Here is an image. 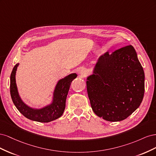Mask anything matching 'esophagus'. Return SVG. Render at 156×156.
<instances>
[{"label": "esophagus", "instance_id": "esophagus-1", "mask_svg": "<svg viewBox=\"0 0 156 156\" xmlns=\"http://www.w3.org/2000/svg\"><path fill=\"white\" fill-rule=\"evenodd\" d=\"M87 69H84V68H81L79 70V74L81 75L82 77L85 76V75H87Z\"/></svg>", "mask_w": 156, "mask_h": 156}]
</instances>
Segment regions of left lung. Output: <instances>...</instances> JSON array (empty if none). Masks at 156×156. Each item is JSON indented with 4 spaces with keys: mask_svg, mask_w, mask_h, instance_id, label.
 <instances>
[{
    "mask_svg": "<svg viewBox=\"0 0 156 156\" xmlns=\"http://www.w3.org/2000/svg\"><path fill=\"white\" fill-rule=\"evenodd\" d=\"M87 88L94 112L107 121L123 120L137 108L144 94V73L132 45L99 58Z\"/></svg>",
    "mask_w": 156,
    "mask_h": 156,
    "instance_id": "8db88e82",
    "label": "left lung"
}]
</instances>
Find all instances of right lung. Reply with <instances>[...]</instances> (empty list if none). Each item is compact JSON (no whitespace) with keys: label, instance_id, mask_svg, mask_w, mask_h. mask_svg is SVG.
Wrapping results in <instances>:
<instances>
[{"label":"right lung","instance_id":"add662e5","mask_svg":"<svg viewBox=\"0 0 156 156\" xmlns=\"http://www.w3.org/2000/svg\"><path fill=\"white\" fill-rule=\"evenodd\" d=\"M18 66L19 64H16L10 75V94L18 111L28 119L39 122H49L60 118L65 109L66 100L71 83L77 77V74L72 73L60 79L55 87L51 104L40 109H36L27 105L19 96L16 83V73Z\"/></svg>","mask_w":156,"mask_h":156}]
</instances>
